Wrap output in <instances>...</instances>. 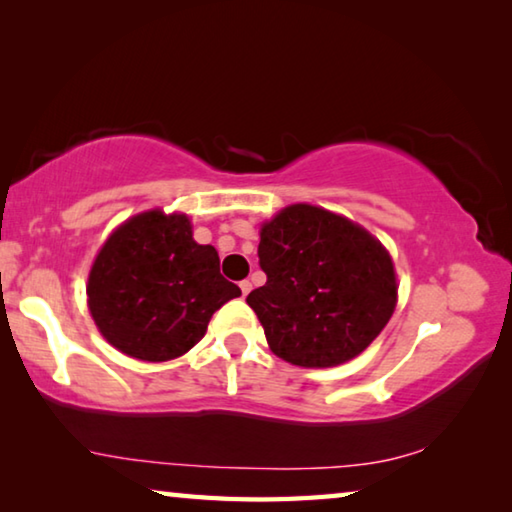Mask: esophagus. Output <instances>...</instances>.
Masks as SVG:
<instances>
[{"mask_svg": "<svg viewBox=\"0 0 512 512\" xmlns=\"http://www.w3.org/2000/svg\"><path fill=\"white\" fill-rule=\"evenodd\" d=\"M239 289H241V296H248L250 289H253V284H250L248 280H244V282H239Z\"/></svg>", "mask_w": 512, "mask_h": 512, "instance_id": "1", "label": "esophagus"}]
</instances>
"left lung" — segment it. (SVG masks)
<instances>
[{"mask_svg":"<svg viewBox=\"0 0 512 512\" xmlns=\"http://www.w3.org/2000/svg\"><path fill=\"white\" fill-rule=\"evenodd\" d=\"M266 284L246 302L277 357L302 368L357 357L391 320L397 302L388 250L345 216L289 205L259 230Z\"/></svg>","mask_w":512,"mask_h":512,"instance_id":"1","label":"left lung"}]
</instances>
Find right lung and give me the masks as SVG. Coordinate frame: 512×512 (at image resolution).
<instances>
[{"mask_svg":"<svg viewBox=\"0 0 512 512\" xmlns=\"http://www.w3.org/2000/svg\"><path fill=\"white\" fill-rule=\"evenodd\" d=\"M241 289L219 273L214 246L196 244L185 214L142 212L121 223L94 259L88 305L99 332L133 359L183 357L216 309Z\"/></svg>","mask_w":512,"mask_h":512,"instance_id":"add662e5","label":"right lung"}]
</instances>
